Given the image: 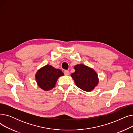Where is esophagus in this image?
<instances>
[{
    "instance_id": "34e87169",
    "label": "esophagus",
    "mask_w": 133,
    "mask_h": 133,
    "mask_svg": "<svg viewBox=\"0 0 133 133\" xmlns=\"http://www.w3.org/2000/svg\"><path fill=\"white\" fill-rule=\"evenodd\" d=\"M64 74L65 75H68L69 74V72L68 70H65L64 71Z\"/></svg>"
}]
</instances>
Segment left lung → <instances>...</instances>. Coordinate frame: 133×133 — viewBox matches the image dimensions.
I'll return each instance as SVG.
<instances>
[{
    "instance_id": "obj_1",
    "label": "left lung",
    "mask_w": 133,
    "mask_h": 133,
    "mask_svg": "<svg viewBox=\"0 0 133 133\" xmlns=\"http://www.w3.org/2000/svg\"><path fill=\"white\" fill-rule=\"evenodd\" d=\"M75 72L71 76L78 87L86 92H90L98 84L99 79L95 71L92 68L82 64L74 67Z\"/></svg>"
}]
</instances>
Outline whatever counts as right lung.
<instances>
[{
    "mask_svg": "<svg viewBox=\"0 0 133 133\" xmlns=\"http://www.w3.org/2000/svg\"><path fill=\"white\" fill-rule=\"evenodd\" d=\"M64 75L60 69L47 65L38 71L36 74V79L39 87L48 91L55 87L58 78Z\"/></svg>",
    "mask_w": 133,
    "mask_h": 133,
    "instance_id": "add662e5",
    "label": "right lung"
}]
</instances>
